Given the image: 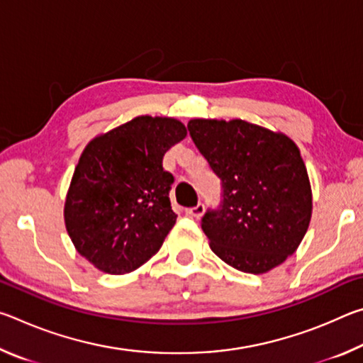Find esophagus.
Segmentation results:
<instances>
[{"instance_id":"obj_1","label":"esophagus","mask_w":363,"mask_h":363,"mask_svg":"<svg viewBox=\"0 0 363 363\" xmlns=\"http://www.w3.org/2000/svg\"><path fill=\"white\" fill-rule=\"evenodd\" d=\"M186 213L189 214V216H192V218H200L201 214L205 213V205L199 203V205L194 206V208H189V210H186Z\"/></svg>"}]
</instances>
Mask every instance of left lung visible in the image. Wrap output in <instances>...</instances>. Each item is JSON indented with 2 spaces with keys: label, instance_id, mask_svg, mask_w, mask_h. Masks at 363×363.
Returning a JSON list of instances; mask_svg holds the SVG:
<instances>
[{
  "label": "left lung",
  "instance_id": "1",
  "mask_svg": "<svg viewBox=\"0 0 363 363\" xmlns=\"http://www.w3.org/2000/svg\"><path fill=\"white\" fill-rule=\"evenodd\" d=\"M192 140L223 182V205L201 229L213 253L247 274H266L298 250L312 190L298 145L243 120L189 121Z\"/></svg>",
  "mask_w": 363,
  "mask_h": 363
}]
</instances>
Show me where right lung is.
<instances>
[{
    "label": "right lung",
    "instance_id": "obj_1",
    "mask_svg": "<svg viewBox=\"0 0 363 363\" xmlns=\"http://www.w3.org/2000/svg\"><path fill=\"white\" fill-rule=\"evenodd\" d=\"M187 136L168 116H136L84 147L65 196L64 220L79 255L102 272L136 270L176 224L163 155Z\"/></svg>",
    "mask_w": 363,
    "mask_h": 363
}]
</instances>
